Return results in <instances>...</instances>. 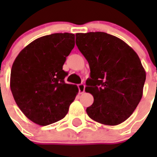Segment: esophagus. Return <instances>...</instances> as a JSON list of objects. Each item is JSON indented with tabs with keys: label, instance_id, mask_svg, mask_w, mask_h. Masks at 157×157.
I'll use <instances>...</instances> for the list:
<instances>
[{
	"label": "esophagus",
	"instance_id": "obj_1",
	"mask_svg": "<svg viewBox=\"0 0 157 157\" xmlns=\"http://www.w3.org/2000/svg\"><path fill=\"white\" fill-rule=\"evenodd\" d=\"M78 91H79V94H82L84 93L85 91V85L83 83H81L79 85H78Z\"/></svg>",
	"mask_w": 157,
	"mask_h": 157
}]
</instances>
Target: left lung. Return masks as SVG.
<instances>
[{
    "mask_svg": "<svg viewBox=\"0 0 157 157\" xmlns=\"http://www.w3.org/2000/svg\"><path fill=\"white\" fill-rule=\"evenodd\" d=\"M76 45L90 68L86 92L94 97L90 118L109 126L120 124L139 104L145 71L138 54L123 40L105 32L75 34Z\"/></svg>",
    "mask_w": 157,
    "mask_h": 157,
    "instance_id": "1",
    "label": "left lung"
}]
</instances>
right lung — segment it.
Masks as SVG:
<instances>
[{"label":"right lung","mask_w":157,"mask_h":157,"mask_svg":"<svg viewBox=\"0 0 157 157\" xmlns=\"http://www.w3.org/2000/svg\"><path fill=\"white\" fill-rule=\"evenodd\" d=\"M75 46V34L57 33L34 40L12 67L10 87L16 105L29 120L47 126L62 120L78 93L67 84L63 65Z\"/></svg>","instance_id":"add662e5"}]
</instances>
